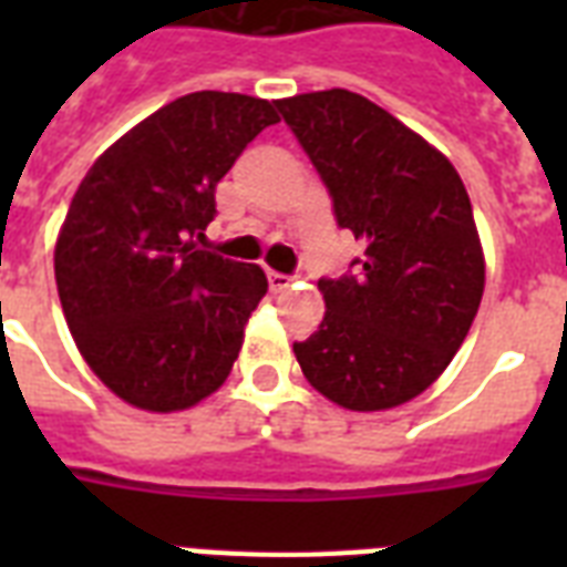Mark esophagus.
<instances>
[{
    "label": "esophagus",
    "mask_w": 567,
    "mask_h": 567,
    "mask_svg": "<svg viewBox=\"0 0 567 567\" xmlns=\"http://www.w3.org/2000/svg\"><path fill=\"white\" fill-rule=\"evenodd\" d=\"M267 282H270V291L274 293H282V291H288V288H291V276H285V274H276V270H270V274H267Z\"/></svg>",
    "instance_id": "esophagus-1"
}]
</instances>
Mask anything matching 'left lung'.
I'll list each match as a JSON object with an SVG mask.
<instances>
[{
    "label": "left lung",
    "instance_id": "left-lung-1",
    "mask_svg": "<svg viewBox=\"0 0 567 567\" xmlns=\"http://www.w3.org/2000/svg\"><path fill=\"white\" fill-rule=\"evenodd\" d=\"M362 240L355 274L320 279L327 315L293 344L311 385L353 412H382L435 382L465 341L485 288L474 212L444 155L353 91L276 100Z\"/></svg>",
    "mask_w": 567,
    "mask_h": 567
}]
</instances>
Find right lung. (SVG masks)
I'll use <instances>...</instances> for the list:
<instances>
[{"instance_id": "1", "label": "right lung", "mask_w": 567, "mask_h": 567, "mask_svg": "<svg viewBox=\"0 0 567 567\" xmlns=\"http://www.w3.org/2000/svg\"><path fill=\"white\" fill-rule=\"evenodd\" d=\"M274 123L267 100L188 93L109 146L75 190L58 297L79 353L120 400L179 412L229 377L267 276L194 238L217 214V182Z\"/></svg>"}]
</instances>
